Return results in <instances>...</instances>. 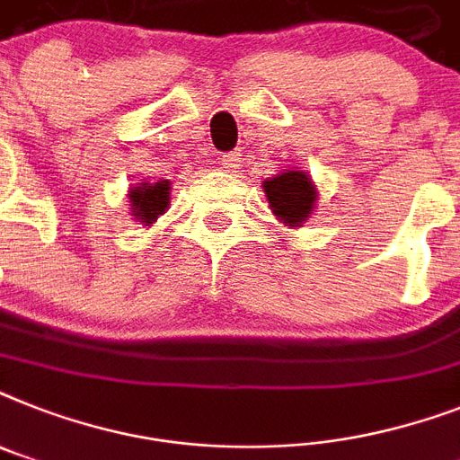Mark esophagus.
Segmentation results:
<instances>
[{"label": "esophagus", "mask_w": 460, "mask_h": 460, "mask_svg": "<svg viewBox=\"0 0 460 460\" xmlns=\"http://www.w3.org/2000/svg\"><path fill=\"white\" fill-rule=\"evenodd\" d=\"M219 165L222 167H236L238 163H241V158H238V153H224V155H219Z\"/></svg>", "instance_id": "obj_1"}]
</instances>
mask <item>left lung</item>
I'll use <instances>...</instances> for the list:
<instances>
[{"instance_id":"8db88e82","label":"left lung","mask_w":460,"mask_h":460,"mask_svg":"<svg viewBox=\"0 0 460 460\" xmlns=\"http://www.w3.org/2000/svg\"><path fill=\"white\" fill-rule=\"evenodd\" d=\"M269 208L286 226H302L316 203V186L307 172L286 170L262 184Z\"/></svg>"}]
</instances>
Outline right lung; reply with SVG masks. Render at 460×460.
<instances>
[{
    "instance_id": "obj_1",
    "label": "right lung",
    "mask_w": 460,
    "mask_h": 460,
    "mask_svg": "<svg viewBox=\"0 0 460 460\" xmlns=\"http://www.w3.org/2000/svg\"><path fill=\"white\" fill-rule=\"evenodd\" d=\"M132 203V215L144 226H151L155 219L167 210L170 205V181H155V184H139L127 193Z\"/></svg>"
}]
</instances>
